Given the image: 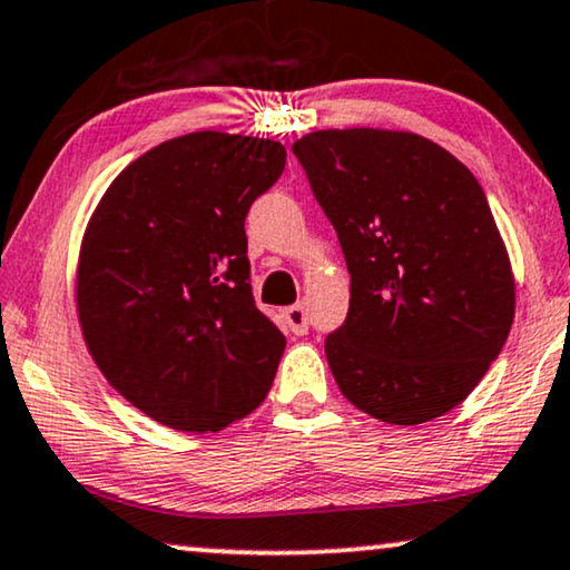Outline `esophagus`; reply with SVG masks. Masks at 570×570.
<instances>
[{"mask_svg":"<svg viewBox=\"0 0 570 570\" xmlns=\"http://www.w3.org/2000/svg\"><path fill=\"white\" fill-rule=\"evenodd\" d=\"M284 325L292 331L294 335H304L309 327V315H307V307H304V302H296L292 307L284 309Z\"/></svg>","mask_w":570,"mask_h":570,"instance_id":"34e87169","label":"esophagus"}]
</instances>
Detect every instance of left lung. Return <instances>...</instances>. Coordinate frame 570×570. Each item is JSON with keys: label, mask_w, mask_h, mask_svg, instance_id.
Here are the masks:
<instances>
[{"label": "left lung", "mask_w": 570, "mask_h": 570, "mask_svg": "<svg viewBox=\"0 0 570 570\" xmlns=\"http://www.w3.org/2000/svg\"><path fill=\"white\" fill-rule=\"evenodd\" d=\"M351 274L325 338L348 403L397 426L460 405L514 323V274L483 188L411 131L327 128L294 141Z\"/></svg>", "instance_id": "left-lung-1"}]
</instances>
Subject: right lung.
<instances>
[{
  "mask_svg": "<svg viewBox=\"0 0 570 570\" xmlns=\"http://www.w3.org/2000/svg\"><path fill=\"white\" fill-rule=\"evenodd\" d=\"M286 149L196 131L134 159L82 237L77 312L121 395L175 431H222L266 400L286 338L255 307L245 216Z\"/></svg>",
  "mask_w": 570,
  "mask_h": 570,
  "instance_id": "1",
  "label": "right lung"
}]
</instances>
